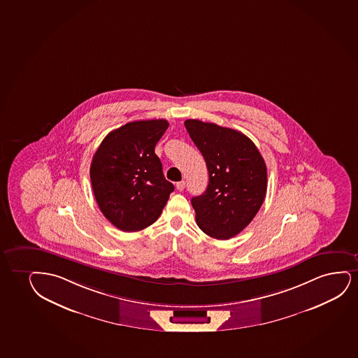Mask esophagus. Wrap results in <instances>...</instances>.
<instances>
[{
	"instance_id": "obj_1",
	"label": "esophagus",
	"mask_w": 358,
	"mask_h": 358,
	"mask_svg": "<svg viewBox=\"0 0 358 358\" xmlns=\"http://www.w3.org/2000/svg\"><path fill=\"white\" fill-rule=\"evenodd\" d=\"M177 190L178 191H182L184 190V189H185V181L184 180H181V181H178L177 182Z\"/></svg>"
}]
</instances>
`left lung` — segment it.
<instances>
[{"mask_svg": "<svg viewBox=\"0 0 358 358\" xmlns=\"http://www.w3.org/2000/svg\"><path fill=\"white\" fill-rule=\"evenodd\" d=\"M185 127L209 174L207 190L191 199L196 222L210 237L229 240L248 227L262 207L266 164L253 141L241 131L199 120H186Z\"/></svg>", "mask_w": 358, "mask_h": 358, "instance_id": "8db88e82", "label": "left lung"}]
</instances>
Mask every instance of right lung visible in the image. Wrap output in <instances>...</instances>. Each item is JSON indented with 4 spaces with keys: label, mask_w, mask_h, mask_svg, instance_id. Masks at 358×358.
Returning a JSON list of instances; mask_svg holds the SVG:
<instances>
[{
    "label": "right lung",
    "mask_w": 358,
    "mask_h": 358,
    "mask_svg": "<svg viewBox=\"0 0 358 358\" xmlns=\"http://www.w3.org/2000/svg\"><path fill=\"white\" fill-rule=\"evenodd\" d=\"M168 126L166 120L126 123L110 131L95 151L90 171L94 197L120 230L136 232L154 224L174 191L155 154Z\"/></svg>",
    "instance_id": "add662e5"
}]
</instances>
